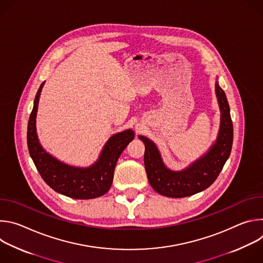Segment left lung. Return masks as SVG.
Wrapping results in <instances>:
<instances>
[{
    "instance_id": "1",
    "label": "left lung",
    "mask_w": 263,
    "mask_h": 263,
    "mask_svg": "<svg viewBox=\"0 0 263 263\" xmlns=\"http://www.w3.org/2000/svg\"><path fill=\"white\" fill-rule=\"evenodd\" d=\"M215 95L220 112L216 139L204 155L185 168H168L154 141L142 135L138 136L145 147L143 161L148 182L158 194L168 198H185L203 192L216 180L228 160L233 142V125L227 97L219 87L217 79Z\"/></svg>"
}]
</instances>
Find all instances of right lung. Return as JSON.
I'll list each match as a JSON object with an SVG mask.
<instances>
[{"instance_id":"obj_1","label":"right lung","mask_w":263,"mask_h":263,"mask_svg":"<svg viewBox=\"0 0 263 263\" xmlns=\"http://www.w3.org/2000/svg\"><path fill=\"white\" fill-rule=\"evenodd\" d=\"M44 85L45 82L34 99L27 131L29 153L37 171L52 190L68 198L87 200L105 195L114 181L115 167L121 154L134 139V131L127 129L112 135L98 159L89 166H74L57 159L46 151L36 132L37 109Z\"/></svg>"}]
</instances>
